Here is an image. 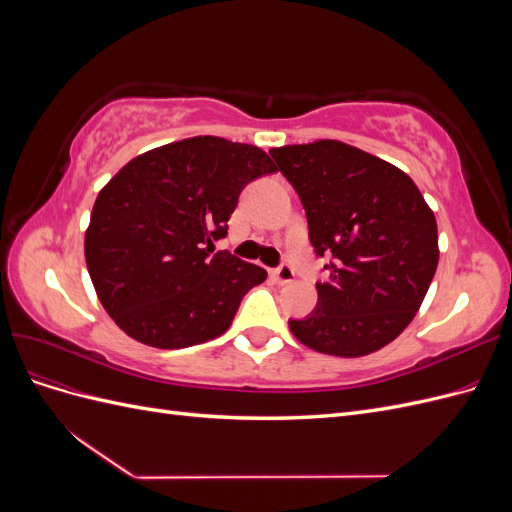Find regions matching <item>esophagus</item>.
Returning a JSON list of instances; mask_svg holds the SVG:
<instances>
[{"instance_id":"34e87169","label":"esophagus","mask_w":512,"mask_h":512,"mask_svg":"<svg viewBox=\"0 0 512 512\" xmlns=\"http://www.w3.org/2000/svg\"><path fill=\"white\" fill-rule=\"evenodd\" d=\"M273 277H275V282H280V284H288V282H292V277H294V269L288 265V262H282L280 267H275V269H273Z\"/></svg>"}]
</instances>
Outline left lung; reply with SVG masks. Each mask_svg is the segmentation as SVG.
<instances>
[{"mask_svg":"<svg viewBox=\"0 0 512 512\" xmlns=\"http://www.w3.org/2000/svg\"><path fill=\"white\" fill-rule=\"evenodd\" d=\"M299 194L309 243L327 256L318 303L288 320L307 348L363 356L391 344L421 307L438 267V226L414 181L337 141L271 149Z\"/></svg>","mask_w":512,"mask_h":512,"instance_id":"8db88e82","label":"left lung"}]
</instances>
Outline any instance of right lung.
Returning <instances> with one entry per match:
<instances>
[{
    "label": "right lung",
    "mask_w": 512,
    "mask_h": 512,
    "mask_svg": "<svg viewBox=\"0 0 512 512\" xmlns=\"http://www.w3.org/2000/svg\"><path fill=\"white\" fill-rule=\"evenodd\" d=\"M262 149L196 136L143 153L96 198L85 260L98 299L121 331L153 348L222 335L267 271L213 243L247 183L275 173Z\"/></svg>",
    "instance_id": "obj_1"
}]
</instances>
